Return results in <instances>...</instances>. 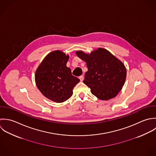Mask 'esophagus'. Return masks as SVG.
Returning a JSON list of instances; mask_svg holds the SVG:
<instances>
[{
  "label": "esophagus",
  "instance_id": "obj_1",
  "mask_svg": "<svg viewBox=\"0 0 156 156\" xmlns=\"http://www.w3.org/2000/svg\"><path fill=\"white\" fill-rule=\"evenodd\" d=\"M79 79L81 81H83L84 80V76H83V75H81V76H79Z\"/></svg>",
  "mask_w": 156,
  "mask_h": 156
}]
</instances>
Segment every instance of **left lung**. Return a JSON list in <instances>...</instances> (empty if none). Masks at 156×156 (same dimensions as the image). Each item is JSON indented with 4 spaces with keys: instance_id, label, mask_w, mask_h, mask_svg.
I'll return each instance as SVG.
<instances>
[{
    "instance_id": "obj_1",
    "label": "left lung",
    "mask_w": 156,
    "mask_h": 156,
    "mask_svg": "<svg viewBox=\"0 0 156 156\" xmlns=\"http://www.w3.org/2000/svg\"><path fill=\"white\" fill-rule=\"evenodd\" d=\"M76 54L86 62L88 71L83 83L90 88L94 95L101 100H108L121 90L126 79V68L110 52L98 48L90 54L83 51Z\"/></svg>"
}]
</instances>
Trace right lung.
<instances>
[{
    "label": "right lung",
    "mask_w": 156,
    "mask_h": 156,
    "mask_svg": "<svg viewBox=\"0 0 156 156\" xmlns=\"http://www.w3.org/2000/svg\"><path fill=\"white\" fill-rule=\"evenodd\" d=\"M68 59L69 55L62 51H53L44 58L35 72V80L39 90L56 102H62L70 98L73 87L80 81L66 66Z\"/></svg>",
    "instance_id": "add662e5"
}]
</instances>
